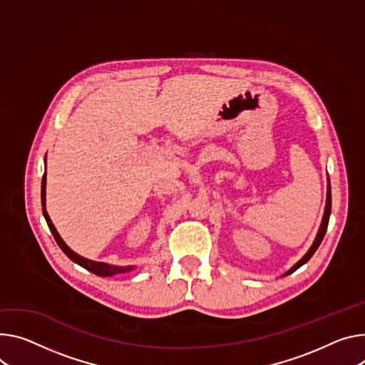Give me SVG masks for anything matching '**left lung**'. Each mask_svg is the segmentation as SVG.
Segmentation results:
<instances>
[{
    "instance_id": "1",
    "label": "left lung",
    "mask_w": 365,
    "mask_h": 365,
    "mask_svg": "<svg viewBox=\"0 0 365 365\" xmlns=\"http://www.w3.org/2000/svg\"><path fill=\"white\" fill-rule=\"evenodd\" d=\"M330 208H332V195H330V185L327 183V197H326V207H324V214H323V220H322V224H320V228H319V233H317V236H316V240H314V243L312 245V247L309 249V252L298 260L294 267L287 272V275H289L291 272H294V271H297L298 268L300 267H303V264L306 263V262H309V259L314 255V252L317 250V247L320 246V243H322V240H323V237H324V235H326V230H327V224H329V217H330Z\"/></svg>"
}]
</instances>
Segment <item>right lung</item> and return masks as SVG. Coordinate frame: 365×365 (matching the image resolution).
Instances as JSON below:
<instances>
[{
  "instance_id": "obj_1",
  "label": "right lung",
  "mask_w": 365,
  "mask_h": 365,
  "mask_svg": "<svg viewBox=\"0 0 365 365\" xmlns=\"http://www.w3.org/2000/svg\"><path fill=\"white\" fill-rule=\"evenodd\" d=\"M45 187H46V172L42 178V207H43V215H45V220L48 222V227L51 230V233L55 239V242L58 243V246L61 247V250L67 255L73 262L78 263L80 267H83L84 269L96 274V275H101V277H110V275H115V274H122V272H129L134 269V267H115V264H109V263H103V262H94V260H88L86 257H81L80 255L74 253L67 245L63 243V240L59 237L56 228L53 227L46 210H45Z\"/></svg>"
}]
</instances>
